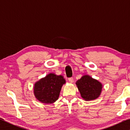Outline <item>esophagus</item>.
Segmentation results:
<instances>
[{
    "label": "esophagus",
    "mask_w": 130,
    "mask_h": 130,
    "mask_svg": "<svg viewBox=\"0 0 130 130\" xmlns=\"http://www.w3.org/2000/svg\"><path fill=\"white\" fill-rule=\"evenodd\" d=\"M68 80H69V81L70 83H73V77H70V78H68Z\"/></svg>",
    "instance_id": "34e87169"
}]
</instances>
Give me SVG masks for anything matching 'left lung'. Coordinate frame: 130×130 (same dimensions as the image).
Instances as JSON below:
<instances>
[{
  "mask_svg": "<svg viewBox=\"0 0 130 130\" xmlns=\"http://www.w3.org/2000/svg\"><path fill=\"white\" fill-rule=\"evenodd\" d=\"M76 84L81 96L85 101L95 100L100 96L103 89V84L96 79L88 74L81 77L76 81Z\"/></svg>",
  "mask_w": 130,
  "mask_h": 130,
  "instance_id": "8db88e82",
  "label": "left lung"
}]
</instances>
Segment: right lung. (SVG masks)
I'll return each instance as SVG.
<instances>
[{"instance_id": "right-lung-1", "label": "right lung", "mask_w": 130, "mask_h": 130, "mask_svg": "<svg viewBox=\"0 0 130 130\" xmlns=\"http://www.w3.org/2000/svg\"><path fill=\"white\" fill-rule=\"evenodd\" d=\"M65 83L62 75L49 73L34 84V94L39 102L52 104L58 99L61 88Z\"/></svg>"}]
</instances>
